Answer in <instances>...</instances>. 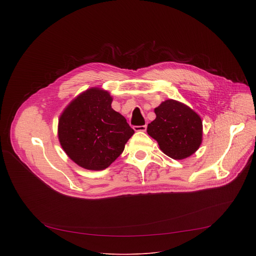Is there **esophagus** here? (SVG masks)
<instances>
[{"mask_svg": "<svg viewBox=\"0 0 256 256\" xmlns=\"http://www.w3.org/2000/svg\"><path fill=\"white\" fill-rule=\"evenodd\" d=\"M134 130L136 132H146V130H147V126H134Z\"/></svg>", "mask_w": 256, "mask_h": 256, "instance_id": "obj_1", "label": "esophagus"}]
</instances>
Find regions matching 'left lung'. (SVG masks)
<instances>
[{"label": "left lung", "instance_id": "1", "mask_svg": "<svg viewBox=\"0 0 256 256\" xmlns=\"http://www.w3.org/2000/svg\"><path fill=\"white\" fill-rule=\"evenodd\" d=\"M156 118L147 132L158 142L164 154L175 160L192 156L202 144V122L200 116L188 105L173 99L155 108Z\"/></svg>", "mask_w": 256, "mask_h": 256}]
</instances>
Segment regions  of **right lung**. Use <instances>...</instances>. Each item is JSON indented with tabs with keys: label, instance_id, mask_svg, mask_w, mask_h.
I'll list each match as a JSON object with an SVG mask.
<instances>
[{
	"label": "right lung",
	"instance_id": "1",
	"mask_svg": "<svg viewBox=\"0 0 256 256\" xmlns=\"http://www.w3.org/2000/svg\"><path fill=\"white\" fill-rule=\"evenodd\" d=\"M112 97L91 88L72 100L58 120V134L66 154L88 170L107 168L124 150L134 130L112 108Z\"/></svg>",
	"mask_w": 256,
	"mask_h": 256
}]
</instances>
